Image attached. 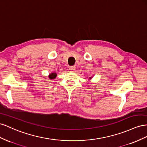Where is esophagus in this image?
Listing matches in <instances>:
<instances>
[{
	"instance_id": "esophagus-1",
	"label": "esophagus",
	"mask_w": 147,
	"mask_h": 147,
	"mask_svg": "<svg viewBox=\"0 0 147 147\" xmlns=\"http://www.w3.org/2000/svg\"><path fill=\"white\" fill-rule=\"evenodd\" d=\"M75 69H76V67L74 66H72L69 67V70H71V71H74Z\"/></svg>"
}]
</instances>
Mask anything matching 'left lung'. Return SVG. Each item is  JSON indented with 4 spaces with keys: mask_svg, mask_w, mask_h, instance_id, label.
Masks as SVG:
<instances>
[{
    "mask_svg": "<svg viewBox=\"0 0 147 147\" xmlns=\"http://www.w3.org/2000/svg\"><path fill=\"white\" fill-rule=\"evenodd\" d=\"M91 78H89V79H91Z\"/></svg>",
    "mask_w": 147,
    "mask_h": 147,
    "instance_id": "obj_1",
    "label": "left lung"
}]
</instances>
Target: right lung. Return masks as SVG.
Instances as JSON below:
<instances>
[{
	"instance_id": "obj_1",
	"label": "right lung",
	"mask_w": 147,
	"mask_h": 147,
	"mask_svg": "<svg viewBox=\"0 0 147 147\" xmlns=\"http://www.w3.org/2000/svg\"><path fill=\"white\" fill-rule=\"evenodd\" d=\"M57 77V74L55 73H52L51 74H50V75L49 76V78L50 79H55Z\"/></svg>"
}]
</instances>
